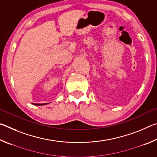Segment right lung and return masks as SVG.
Masks as SVG:
<instances>
[{"label": "right lung", "mask_w": 157, "mask_h": 157, "mask_svg": "<svg viewBox=\"0 0 157 157\" xmlns=\"http://www.w3.org/2000/svg\"><path fill=\"white\" fill-rule=\"evenodd\" d=\"M33 105H46V104H34Z\"/></svg>", "instance_id": "obj_1"}]
</instances>
